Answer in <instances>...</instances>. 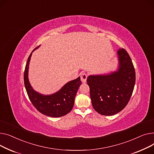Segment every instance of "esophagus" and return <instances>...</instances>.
<instances>
[{"label": "esophagus", "mask_w": 154, "mask_h": 154, "mask_svg": "<svg viewBox=\"0 0 154 154\" xmlns=\"http://www.w3.org/2000/svg\"><path fill=\"white\" fill-rule=\"evenodd\" d=\"M80 77H81V81H82L83 83H85L86 81L87 78H88V75H87V74L85 73V72H82V73H81Z\"/></svg>", "instance_id": "esophagus-1"}]
</instances>
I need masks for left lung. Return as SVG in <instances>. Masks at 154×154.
Returning a JSON list of instances; mask_svg holds the SVG:
<instances>
[{
  "instance_id": "1",
  "label": "left lung",
  "mask_w": 154,
  "mask_h": 154,
  "mask_svg": "<svg viewBox=\"0 0 154 154\" xmlns=\"http://www.w3.org/2000/svg\"><path fill=\"white\" fill-rule=\"evenodd\" d=\"M117 55L119 66L117 71L87 78L93 107L104 116L121 111L128 104L134 88L135 72L129 55L124 48H120Z\"/></svg>"
}]
</instances>
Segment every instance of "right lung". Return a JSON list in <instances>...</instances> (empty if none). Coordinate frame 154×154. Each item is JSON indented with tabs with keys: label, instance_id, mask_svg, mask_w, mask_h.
Masks as SVG:
<instances>
[{
	"label": "right lung",
	"instance_id": "right-lung-1",
	"mask_svg": "<svg viewBox=\"0 0 154 154\" xmlns=\"http://www.w3.org/2000/svg\"><path fill=\"white\" fill-rule=\"evenodd\" d=\"M38 47L35 48L32 52ZM32 53L27 60L24 71V84L27 94L34 107L42 114L53 117H59L69 113L75 103V99L81 85L80 77L71 81L57 93L48 96L35 91L28 79V69Z\"/></svg>",
	"mask_w": 154,
	"mask_h": 154
}]
</instances>
